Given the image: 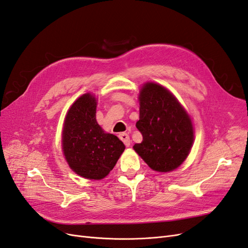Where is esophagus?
Wrapping results in <instances>:
<instances>
[{
  "mask_svg": "<svg viewBox=\"0 0 248 248\" xmlns=\"http://www.w3.org/2000/svg\"><path fill=\"white\" fill-rule=\"evenodd\" d=\"M119 139L124 142V145L126 147H129L130 146V139H129V136L127 133H124V132L120 133L119 134Z\"/></svg>",
  "mask_w": 248,
  "mask_h": 248,
  "instance_id": "34e87169",
  "label": "esophagus"
}]
</instances>
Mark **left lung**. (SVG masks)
<instances>
[{"label":"left lung","mask_w":248,"mask_h":248,"mask_svg":"<svg viewBox=\"0 0 248 248\" xmlns=\"http://www.w3.org/2000/svg\"><path fill=\"white\" fill-rule=\"evenodd\" d=\"M140 120L142 136L133 149L152 170H174L188 156L193 142L190 117L169 90L146 82L140 91Z\"/></svg>","instance_id":"1"}]
</instances>
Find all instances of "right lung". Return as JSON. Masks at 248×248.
<instances>
[{"mask_svg":"<svg viewBox=\"0 0 248 248\" xmlns=\"http://www.w3.org/2000/svg\"><path fill=\"white\" fill-rule=\"evenodd\" d=\"M96 107L94 95L80 96L67 112L62 134L66 161L78 176L90 180L107 177L125 149L122 140L97 123Z\"/></svg>","mask_w":248,"mask_h":248,"instance_id":"1","label":"right lung"}]
</instances>
